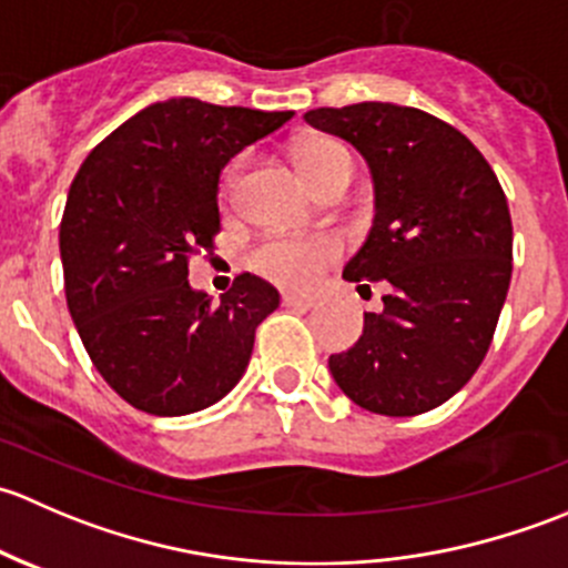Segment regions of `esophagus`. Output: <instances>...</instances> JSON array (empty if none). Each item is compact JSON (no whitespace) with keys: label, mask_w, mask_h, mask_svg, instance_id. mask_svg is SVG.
Returning a JSON list of instances; mask_svg holds the SVG:
<instances>
[{"label":"esophagus","mask_w":568,"mask_h":568,"mask_svg":"<svg viewBox=\"0 0 568 568\" xmlns=\"http://www.w3.org/2000/svg\"><path fill=\"white\" fill-rule=\"evenodd\" d=\"M285 307H313V296L305 294H285L283 296Z\"/></svg>","instance_id":"34e87169"}]
</instances>
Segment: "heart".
<instances>
[{
    "mask_svg": "<svg viewBox=\"0 0 568 568\" xmlns=\"http://www.w3.org/2000/svg\"><path fill=\"white\" fill-rule=\"evenodd\" d=\"M335 153H346L332 140H307L296 148V164L311 181L313 173ZM231 183V178H227ZM341 252L335 236H274L255 250V268L283 285H307L318 277Z\"/></svg>",
    "mask_w": 568,
    "mask_h": 568,
    "instance_id": "1",
    "label": "heart"
}]
</instances>
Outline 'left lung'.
<instances>
[{
	"instance_id": "left-lung-1",
	"label": "left lung",
	"mask_w": 568,
	"mask_h": 568,
	"mask_svg": "<svg viewBox=\"0 0 568 568\" xmlns=\"http://www.w3.org/2000/svg\"><path fill=\"white\" fill-rule=\"evenodd\" d=\"M305 120L357 148L374 181V225L343 277L387 283L385 311L329 357L332 379L376 415L434 409L478 371L511 283L500 181L462 131L415 106L363 101Z\"/></svg>"
}]
</instances>
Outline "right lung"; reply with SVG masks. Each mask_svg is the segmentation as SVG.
<instances>
[{
	"mask_svg": "<svg viewBox=\"0 0 568 568\" xmlns=\"http://www.w3.org/2000/svg\"><path fill=\"white\" fill-rule=\"evenodd\" d=\"M294 112L168 99L112 131L79 168L60 225L68 311L95 371L159 417L192 415L244 376L280 294L255 274L211 300L189 257L220 231V175Z\"/></svg>",
	"mask_w": 568,
	"mask_h": 568,
	"instance_id": "right-lung-1",
	"label": "right lung"
}]
</instances>
